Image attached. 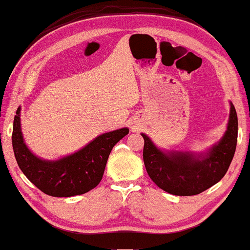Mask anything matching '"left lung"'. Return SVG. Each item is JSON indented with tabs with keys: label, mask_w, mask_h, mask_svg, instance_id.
<instances>
[{
	"label": "left lung",
	"mask_w": 250,
	"mask_h": 250,
	"mask_svg": "<svg viewBox=\"0 0 250 250\" xmlns=\"http://www.w3.org/2000/svg\"><path fill=\"white\" fill-rule=\"evenodd\" d=\"M144 163L157 187L175 196L198 195L217 184L233 159L238 138V117L230 102L227 130L219 142L203 152L167 150L157 147L145 133Z\"/></svg>",
	"instance_id": "left-lung-1"
}]
</instances>
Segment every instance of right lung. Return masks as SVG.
<instances>
[{
  "instance_id": "right-lung-1",
  "label": "right lung",
  "mask_w": 250,
  "mask_h": 250,
  "mask_svg": "<svg viewBox=\"0 0 250 250\" xmlns=\"http://www.w3.org/2000/svg\"><path fill=\"white\" fill-rule=\"evenodd\" d=\"M20 112L21 106L17 110L12 132L17 163L31 184L53 197L83 195L96 187L103 178L112 148L129 133L128 128L102 133L75 153L58 160H44L35 155L24 143Z\"/></svg>"
}]
</instances>
